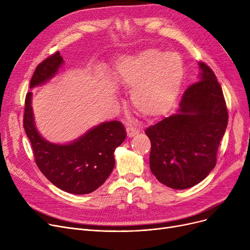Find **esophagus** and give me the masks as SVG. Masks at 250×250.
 Returning <instances> with one entry per match:
<instances>
[{
  "instance_id": "obj_1",
  "label": "esophagus",
  "mask_w": 250,
  "mask_h": 250,
  "mask_svg": "<svg viewBox=\"0 0 250 250\" xmlns=\"http://www.w3.org/2000/svg\"><path fill=\"white\" fill-rule=\"evenodd\" d=\"M140 133V130L137 128V127H134V126H127L126 127V134H127V137L128 138H132L136 135H138Z\"/></svg>"
}]
</instances>
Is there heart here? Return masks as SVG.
I'll use <instances>...</instances> for the list:
<instances>
[{"mask_svg": "<svg viewBox=\"0 0 250 250\" xmlns=\"http://www.w3.org/2000/svg\"><path fill=\"white\" fill-rule=\"evenodd\" d=\"M185 77L181 57L174 51L148 48L117 62L116 84L132 89L133 107L149 120L166 114L176 101Z\"/></svg>", "mask_w": 250, "mask_h": 250, "instance_id": "1", "label": "heart"}]
</instances>
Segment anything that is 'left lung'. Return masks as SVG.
<instances>
[{"label": "left lung", "instance_id": "1", "mask_svg": "<svg viewBox=\"0 0 250 250\" xmlns=\"http://www.w3.org/2000/svg\"><path fill=\"white\" fill-rule=\"evenodd\" d=\"M199 82L183 93L177 113L145 130L151 141V171L174 189L198 185L212 171L228 124L216 75L205 62H199Z\"/></svg>", "mask_w": 250, "mask_h": 250}]
</instances>
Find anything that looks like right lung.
<instances>
[{
  "instance_id": "obj_1",
  "label": "right lung",
  "mask_w": 250,
  "mask_h": 250,
  "mask_svg": "<svg viewBox=\"0 0 250 250\" xmlns=\"http://www.w3.org/2000/svg\"><path fill=\"white\" fill-rule=\"evenodd\" d=\"M62 63L59 51L39 63L31 78L30 89L55 77ZM31 99L32 93L29 92L25 99L23 126L38 168L52 185L63 191L86 194L96 190L113 170L114 151L126 137L123 124L105 122L72 143L54 144L37 130Z\"/></svg>"
}]
</instances>
